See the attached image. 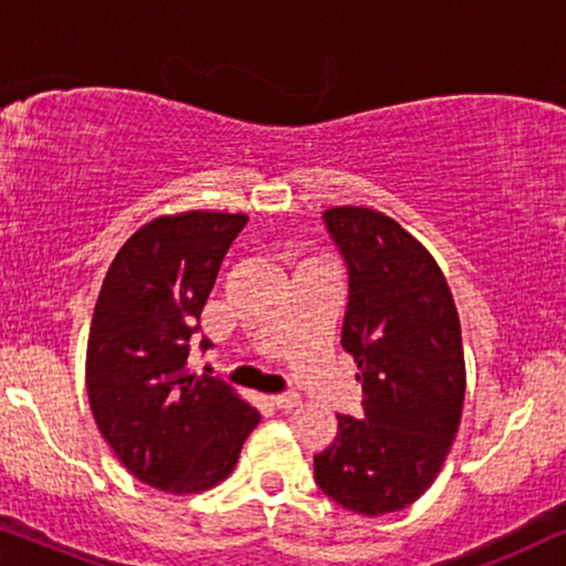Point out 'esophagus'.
Segmentation results:
<instances>
[{
	"mask_svg": "<svg viewBox=\"0 0 566 566\" xmlns=\"http://www.w3.org/2000/svg\"><path fill=\"white\" fill-rule=\"evenodd\" d=\"M271 403H274L276 409H282V411H292V409H295V406H300V396H295V394H282V396L271 398Z\"/></svg>",
	"mask_w": 566,
	"mask_h": 566,
	"instance_id": "obj_1",
	"label": "esophagus"
}]
</instances>
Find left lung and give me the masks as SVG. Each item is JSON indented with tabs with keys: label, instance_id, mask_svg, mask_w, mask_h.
Returning <instances> with one entry per match:
<instances>
[{
	"label": "left lung",
	"instance_id": "obj_1",
	"mask_svg": "<svg viewBox=\"0 0 566 566\" xmlns=\"http://www.w3.org/2000/svg\"><path fill=\"white\" fill-rule=\"evenodd\" d=\"M349 269L342 346L357 361L361 419L342 417L315 481L359 515L409 507L461 427L465 359L453 292L432 253L370 207L323 212Z\"/></svg>",
	"mask_w": 566,
	"mask_h": 566
}]
</instances>
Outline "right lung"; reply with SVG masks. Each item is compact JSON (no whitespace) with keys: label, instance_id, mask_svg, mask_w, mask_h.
<instances>
[{"label":"right lung","instance_id":"obj_1","mask_svg":"<svg viewBox=\"0 0 566 566\" xmlns=\"http://www.w3.org/2000/svg\"><path fill=\"white\" fill-rule=\"evenodd\" d=\"M245 214H163L120 245L97 295L85 380L95 424L142 484L199 494L235 469L261 413L188 370L191 336Z\"/></svg>","mask_w":566,"mask_h":566}]
</instances>
